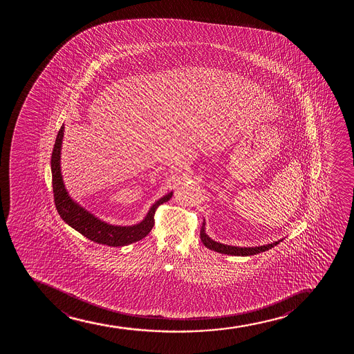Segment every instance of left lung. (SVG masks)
Instances as JSON below:
<instances>
[{"label": "left lung", "instance_id": "1", "mask_svg": "<svg viewBox=\"0 0 354 354\" xmlns=\"http://www.w3.org/2000/svg\"><path fill=\"white\" fill-rule=\"evenodd\" d=\"M201 240L203 242L204 245L210 250L214 252H221V254H227V255H234V257H250V255H255L259 252H263L266 250L272 249L275 247L277 244L280 243L281 241H275L272 243L263 244V245H259V247H236V245H227V244L220 243L216 241L210 239L205 232V225H202L201 229Z\"/></svg>", "mask_w": 354, "mask_h": 354}]
</instances>
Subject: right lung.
I'll return each instance as SVG.
<instances>
[{
    "label": "right lung",
    "instance_id": "right-lung-1",
    "mask_svg": "<svg viewBox=\"0 0 354 354\" xmlns=\"http://www.w3.org/2000/svg\"><path fill=\"white\" fill-rule=\"evenodd\" d=\"M65 127L62 125L59 130L55 144H54L53 153L50 159V169H52V183H53L54 201L57 212L68 224L82 235L87 237L88 240L95 243L106 244L110 247H124L127 244L133 243L144 239L147 234H150L151 229L153 227L156 209L158 205L167 202L172 197L174 192H167L162 198L156 201L152 204L150 210L147 212L144 220L133 225H113L107 223L105 221L97 218L92 212H87L85 207L77 203L69 196L66 189L62 174V147L64 139Z\"/></svg>",
    "mask_w": 354,
    "mask_h": 354
}]
</instances>
